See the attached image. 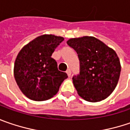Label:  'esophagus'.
Here are the masks:
<instances>
[{
    "label": "esophagus",
    "instance_id": "esophagus-1",
    "mask_svg": "<svg viewBox=\"0 0 130 130\" xmlns=\"http://www.w3.org/2000/svg\"><path fill=\"white\" fill-rule=\"evenodd\" d=\"M66 73H67V74H68V77H70V76H71V69H68V70H67V71H66Z\"/></svg>",
    "mask_w": 130,
    "mask_h": 130
}]
</instances>
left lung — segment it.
Returning <instances> with one entry per match:
<instances>
[{"mask_svg": "<svg viewBox=\"0 0 130 130\" xmlns=\"http://www.w3.org/2000/svg\"><path fill=\"white\" fill-rule=\"evenodd\" d=\"M67 43L80 61V74L73 77L78 95L91 103L107 98L115 89L121 73L116 52L93 36L71 38Z\"/></svg>", "mask_w": 130, "mask_h": 130, "instance_id": "left-lung-1", "label": "left lung"}]
</instances>
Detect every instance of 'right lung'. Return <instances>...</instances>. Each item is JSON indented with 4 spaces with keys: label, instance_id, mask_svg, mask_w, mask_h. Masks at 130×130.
Here are the masks:
<instances>
[{
    "label": "right lung",
    "instance_id": "add662e5",
    "mask_svg": "<svg viewBox=\"0 0 130 130\" xmlns=\"http://www.w3.org/2000/svg\"><path fill=\"white\" fill-rule=\"evenodd\" d=\"M64 38L54 35H42L29 42L18 53L15 59L14 75L22 92L35 101L53 98L66 73L57 68L52 54Z\"/></svg>",
    "mask_w": 130,
    "mask_h": 130
}]
</instances>
